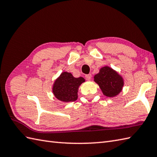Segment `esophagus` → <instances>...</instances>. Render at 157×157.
<instances>
[{"mask_svg":"<svg viewBox=\"0 0 157 157\" xmlns=\"http://www.w3.org/2000/svg\"><path fill=\"white\" fill-rule=\"evenodd\" d=\"M91 75L90 74H89V75H85V78H86V79H87V80H90V78H91Z\"/></svg>","mask_w":157,"mask_h":157,"instance_id":"1","label":"esophagus"}]
</instances>
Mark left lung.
Segmentation results:
<instances>
[{"instance_id": "8db88e82", "label": "left lung", "mask_w": 157, "mask_h": 157, "mask_svg": "<svg viewBox=\"0 0 157 157\" xmlns=\"http://www.w3.org/2000/svg\"><path fill=\"white\" fill-rule=\"evenodd\" d=\"M103 94L107 97H114L121 90L124 85L123 79L117 73L109 67H105L94 77Z\"/></svg>"}]
</instances>
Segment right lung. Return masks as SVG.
I'll use <instances>...</instances> for the list:
<instances>
[{
	"instance_id": "1",
	"label": "right lung",
	"mask_w": 157,
	"mask_h": 157,
	"mask_svg": "<svg viewBox=\"0 0 157 157\" xmlns=\"http://www.w3.org/2000/svg\"><path fill=\"white\" fill-rule=\"evenodd\" d=\"M85 82L82 77L75 78L71 73H62L53 86V93L59 100L64 102L75 101L77 99L79 85Z\"/></svg>"
}]
</instances>
